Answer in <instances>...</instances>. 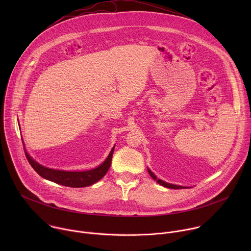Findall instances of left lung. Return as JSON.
I'll return each instance as SVG.
<instances>
[{"instance_id": "1", "label": "left lung", "mask_w": 251, "mask_h": 251, "mask_svg": "<svg viewBox=\"0 0 251 251\" xmlns=\"http://www.w3.org/2000/svg\"><path fill=\"white\" fill-rule=\"evenodd\" d=\"M147 170H148V173L150 174V176H152V178H154V181H156L158 184H160V185L163 186V187H166V188H169V189H175V190H176V189H188V187H183V186H177V185L166 183V182H164L163 180H160V178H158V177L155 176V174H154L149 168H148Z\"/></svg>"}]
</instances>
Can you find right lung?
I'll return each instance as SVG.
<instances>
[{"mask_svg":"<svg viewBox=\"0 0 251 251\" xmlns=\"http://www.w3.org/2000/svg\"><path fill=\"white\" fill-rule=\"evenodd\" d=\"M115 146L111 149L109 155L107 156L105 161L100 164L98 167L88 170V171H62L57 169H51L45 167L34 161L25 151V156L32 167V169L37 172L41 176H43L46 180H49L50 182H53L58 185H62L65 187L70 188H84L91 186L98 182L99 180L105 176V174L108 172L112 155L114 152Z\"/></svg>","mask_w":251,"mask_h":251,"instance_id":"right-lung-1","label":"right lung"}]
</instances>
